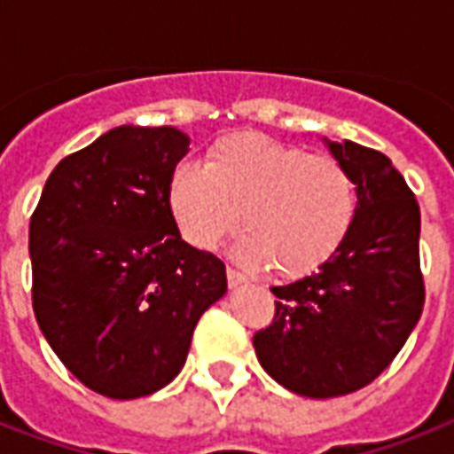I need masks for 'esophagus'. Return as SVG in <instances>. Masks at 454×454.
Segmentation results:
<instances>
[{
    "instance_id": "obj_1",
    "label": "esophagus",
    "mask_w": 454,
    "mask_h": 454,
    "mask_svg": "<svg viewBox=\"0 0 454 454\" xmlns=\"http://www.w3.org/2000/svg\"><path fill=\"white\" fill-rule=\"evenodd\" d=\"M226 278H228V285H231V287H240V285L247 283V278L242 276L240 270L231 269V266L226 269Z\"/></svg>"
}]
</instances>
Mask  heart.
<instances>
[{
  "label": "heart",
  "instance_id": "heart-1",
  "mask_svg": "<svg viewBox=\"0 0 454 454\" xmlns=\"http://www.w3.org/2000/svg\"><path fill=\"white\" fill-rule=\"evenodd\" d=\"M169 212L192 247L216 249L240 226V262L303 278L344 247L358 191L337 157L238 131L214 141L202 167L181 164L167 188Z\"/></svg>",
  "mask_w": 454,
  "mask_h": 454
}]
</instances>
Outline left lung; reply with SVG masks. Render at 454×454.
Returning a JSON list of instances; mask_svg holds the SVG:
<instances>
[{
	"instance_id": "obj_1",
	"label": "left lung",
	"mask_w": 454,
	"mask_h": 454,
	"mask_svg": "<svg viewBox=\"0 0 454 454\" xmlns=\"http://www.w3.org/2000/svg\"><path fill=\"white\" fill-rule=\"evenodd\" d=\"M327 145L356 181V223L323 269L270 287L276 316L254 334L263 370L309 398L353 394L377 380L424 309L415 192L384 153L353 141Z\"/></svg>"
}]
</instances>
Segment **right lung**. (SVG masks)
Returning a JSON list of instances; mask_svg holds the SVG:
<instances>
[{"label": "right lung", "mask_w": 454, "mask_h": 454, "mask_svg": "<svg viewBox=\"0 0 454 454\" xmlns=\"http://www.w3.org/2000/svg\"><path fill=\"white\" fill-rule=\"evenodd\" d=\"M188 137L117 127L63 157L30 219L32 309L63 365L115 401L151 395L185 363L226 266L181 240L167 188Z\"/></svg>", "instance_id": "obj_1"}]
</instances>
